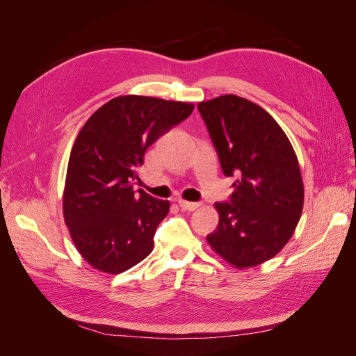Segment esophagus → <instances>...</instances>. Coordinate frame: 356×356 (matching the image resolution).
I'll use <instances>...</instances> for the list:
<instances>
[{
  "label": "esophagus",
  "instance_id": "esophagus-1",
  "mask_svg": "<svg viewBox=\"0 0 356 356\" xmlns=\"http://www.w3.org/2000/svg\"><path fill=\"white\" fill-rule=\"evenodd\" d=\"M179 207L184 209V211H195L200 207V203H196V202H187V200H179Z\"/></svg>",
  "mask_w": 356,
  "mask_h": 356
}]
</instances>
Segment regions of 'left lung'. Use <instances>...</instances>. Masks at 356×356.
Segmentation results:
<instances>
[{"label": "left lung", "mask_w": 356, "mask_h": 356, "mask_svg": "<svg viewBox=\"0 0 356 356\" xmlns=\"http://www.w3.org/2000/svg\"><path fill=\"white\" fill-rule=\"evenodd\" d=\"M197 110L222 174L236 178L230 199L215 203L220 222L207 239L236 267L261 264L286 245L303 211L294 148L270 114L241 96H218Z\"/></svg>", "instance_id": "8db88e82"}]
</instances>
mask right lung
Masks as SVG:
<instances>
[{"instance_id": "right-lung-1", "label": "right lung", "mask_w": 356, "mask_h": 356, "mask_svg": "<svg viewBox=\"0 0 356 356\" xmlns=\"http://www.w3.org/2000/svg\"><path fill=\"white\" fill-rule=\"evenodd\" d=\"M195 105L148 96H118L93 113L80 131L67 169L63 217L90 266L122 273L154 246L169 200L134 190L147 148L184 122Z\"/></svg>"}]
</instances>
